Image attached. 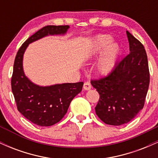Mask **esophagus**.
Wrapping results in <instances>:
<instances>
[{
    "label": "esophagus",
    "instance_id": "34e87169",
    "mask_svg": "<svg viewBox=\"0 0 158 158\" xmlns=\"http://www.w3.org/2000/svg\"><path fill=\"white\" fill-rule=\"evenodd\" d=\"M83 88L85 90H90L91 88V84L89 82V81H85L84 83V85H83Z\"/></svg>",
    "mask_w": 158,
    "mask_h": 158
}]
</instances>
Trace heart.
Instances as JSON below:
<instances>
[{"instance_id":"heart-1","label":"heart","mask_w":158,"mask_h":158,"mask_svg":"<svg viewBox=\"0 0 158 158\" xmlns=\"http://www.w3.org/2000/svg\"><path fill=\"white\" fill-rule=\"evenodd\" d=\"M109 35H99L94 39L90 46V55L95 56L104 50L98 61V69L102 73H108L114 68L119 53L120 48L116 43H111Z\"/></svg>"}]
</instances>
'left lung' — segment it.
I'll use <instances>...</instances> for the list:
<instances>
[{"instance_id": "left-lung-1", "label": "left lung", "mask_w": 158, "mask_h": 158, "mask_svg": "<svg viewBox=\"0 0 158 158\" xmlns=\"http://www.w3.org/2000/svg\"><path fill=\"white\" fill-rule=\"evenodd\" d=\"M130 53L107 76L90 81L99 94L96 114L106 124L120 126L143 109L150 81L148 59L142 43L127 31Z\"/></svg>"}]
</instances>
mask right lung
I'll list each match as a JSON object with an SVG mask.
<instances>
[{"mask_svg": "<svg viewBox=\"0 0 158 158\" xmlns=\"http://www.w3.org/2000/svg\"><path fill=\"white\" fill-rule=\"evenodd\" d=\"M68 25L44 27L23 42L16 54L11 79L12 91L18 110L25 118L40 126L59 123L66 114L70 102L82 89L83 82L64 83L49 87L34 85L23 71V55L30 43L48 35L64 34Z\"/></svg>", "mask_w": 158, "mask_h": 158, "instance_id": "1", "label": "right lung"}]
</instances>
